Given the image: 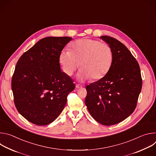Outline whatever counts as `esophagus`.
Returning a JSON list of instances; mask_svg holds the SVG:
<instances>
[{
	"label": "esophagus",
	"instance_id": "esophagus-1",
	"mask_svg": "<svg viewBox=\"0 0 156 156\" xmlns=\"http://www.w3.org/2000/svg\"><path fill=\"white\" fill-rule=\"evenodd\" d=\"M83 87V86L81 85V84H76V88H81V87Z\"/></svg>",
	"mask_w": 156,
	"mask_h": 156
}]
</instances>
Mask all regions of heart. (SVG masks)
Here are the masks:
<instances>
[{"label": "heart", "mask_w": 156, "mask_h": 156, "mask_svg": "<svg viewBox=\"0 0 156 156\" xmlns=\"http://www.w3.org/2000/svg\"><path fill=\"white\" fill-rule=\"evenodd\" d=\"M59 63L63 72L72 76L80 68L76 78L84 81L103 78L109 71L113 61V52L107 44L92 39H78L71 45V51L63 49L59 54Z\"/></svg>", "instance_id": "1"}]
</instances>
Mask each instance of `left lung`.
Instances as JSON below:
<instances>
[{
  "label": "left lung",
  "mask_w": 156,
  "mask_h": 156,
  "mask_svg": "<svg viewBox=\"0 0 156 156\" xmlns=\"http://www.w3.org/2000/svg\"><path fill=\"white\" fill-rule=\"evenodd\" d=\"M100 38L112 49L113 61L103 78L86 86L85 104L98 122L110 126L124 120L135 110L142 79L138 62L123 44L107 36Z\"/></svg>",
  "instance_id": "left-lung-1"
}]
</instances>
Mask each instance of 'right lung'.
<instances>
[{
	"label": "right lung",
	"mask_w": 156,
	"mask_h": 156,
	"mask_svg": "<svg viewBox=\"0 0 156 156\" xmlns=\"http://www.w3.org/2000/svg\"><path fill=\"white\" fill-rule=\"evenodd\" d=\"M70 37H44L19 58L12 80L18 112L37 125H47L61 114L75 84L62 71L59 54Z\"/></svg>",
	"instance_id": "right-lung-1"
}]
</instances>
